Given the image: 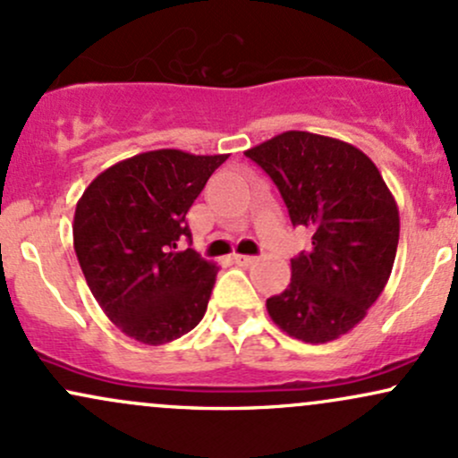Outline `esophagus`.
<instances>
[{
  "instance_id": "1",
  "label": "esophagus",
  "mask_w": 458,
  "mask_h": 458,
  "mask_svg": "<svg viewBox=\"0 0 458 458\" xmlns=\"http://www.w3.org/2000/svg\"><path fill=\"white\" fill-rule=\"evenodd\" d=\"M233 260L236 262V265H241V267H250V265H254V262H256V256L234 254V256H233Z\"/></svg>"
}]
</instances>
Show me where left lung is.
Segmentation results:
<instances>
[{"label":"left lung","mask_w":458,"mask_h":458,"mask_svg":"<svg viewBox=\"0 0 458 458\" xmlns=\"http://www.w3.org/2000/svg\"><path fill=\"white\" fill-rule=\"evenodd\" d=\"M280 189L293 225L312 250L291 260V284L267 299L273 323L323 344L349 334L386 288L401 219L377 165L346 141L286 131L245 150Z\"/></svg>","instance_id":"obj_1"}]
</instances>
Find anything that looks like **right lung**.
I'll return each mask as SVG.
<instances>
[{"label":"right lung","mask_w":458,"mask_h":458,"mask_svg":"<svg viewBox=\"0 0 458 458\" xmlns=\"http://www.w3.org/2000/svg\"><path fill=\"white\" fill-rule=\"evenodd\" d=\"M228 155L141 152L101 172L75 208L72 243L94 299L129 338L159 346L202 320L217 267L191 247L185 215Z\"/></svg>","instance_id":"1"}]
</instances>
